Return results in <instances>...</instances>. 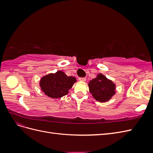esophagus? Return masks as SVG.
Instances as JSON below:
<instances>
[{
	"instance_id": "esophagus-1",
	"label": "esophagus",
	"mask_w": 153,
	"mask_h": 153,
	"mask_svg": "<svg viewBox=\"0 0 153 153\" xmlns=\"http://www.w3.org/2000/svg\"><path fill=\"white\" fill-rule=\"evenodd\" d=\"M78 80L80 82H85L86 78H78Z\"/></svg>"
}]
</instances>
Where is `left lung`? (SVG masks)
I'll return each mask as SVG.
<instances>
[{"label": "left lung", "mask_w": 153, "mask_h": 153, "mask_svg": "<svg viewBox=\"0 0 153 153\" xmlns=\"http://www.w3.org/2000/svg\"><path fill=\"white\" fill-rule=\"evenodd\" d=\"M88 85L92 96L100 103L108 101L116 92V85L101 73H99L95 78L90 80Z\"/></svg>", "instance_id": "obj_1"}]
</instances>
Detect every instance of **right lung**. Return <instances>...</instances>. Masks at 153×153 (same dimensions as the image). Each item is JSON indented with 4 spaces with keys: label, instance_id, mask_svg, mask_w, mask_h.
Listing matches in <instances>:
<instances>
[{
    "label": "right lung",
    "instance_id": "right-lung-1",
    "mask_svg": "<svg viewBox=\"0 0 153 153\" xmlns=\"http://www.w3.org/2000/svg\"><path fill=\"white\" fill-rule=\"evenodd\" d=\"M74 76H68L65 73L57 71L41 77L39 81L41 89L52 98H60L68 94L69 90L76 82Z\"/></svg>",
    "mask_w": 153,
    "mask_h": 153
}]
</instances>
